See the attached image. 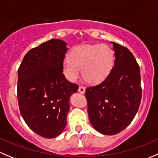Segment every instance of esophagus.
Instances as JSON below:
<instances>
[{"instance_id": "obj_1", "label": "esophagus", "mask_w": 158, "mask_h": 158, "mask_svg": "<svg viewBox=\"0 0 158 158\" xmlns=\"http://www.w3.org/2000/svg\"><path fill=\"white\" fill-rule=\"evenodd\" d=\"M78 90H79V92L80 93V94H85V92H86V88L84 87V86H80L79 87V89H78Z\"/></svg>"}]
</instances>
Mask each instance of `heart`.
I'll use <instances>...</instances> for the list:
<instances>
[{"label":"heart","mask_w":158,"mask_h":158,"mask_svg":"<svg viewBox=\"0 0 158 158\" xmlns=\"http://www.w3.org/2000/svg\"><path fill=\"white\" fill-rule=\"evenodd\" d=\"M114 53L107 45H83L75 48L70 58L63 61V72L71 82L80 76L82 69L84 79L89 83L101 82L107 78L113 67Z\"/></svg>","instance_id":"1"}]
</instances>
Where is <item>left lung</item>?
I'll return each mask as SVG.
<instances>
[{
	"instance_id": "1",
	"label": "left lung",
	"mask_w": 158,
	"mask_h": 158,
	"mask_svg": "<svg viewBox=\"0 0 158 158\" xmlns=\"http://www.w3.org/2000/svg\"><path fill=\"white\" fill-rule=\"evenodd\" d=\"M114 64L105 80L87 87L89 122L97 132L115 135L133 120L142 97L140 69L133 54L112 42Z\"/></svg>"
}]
</instances>
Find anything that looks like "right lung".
Masks as SVG:
<instances>
[{"instance_id":"right-lung-1","label":"right lung","mask_w":158,"mask_h":158,"mask_svg":"<svg viewBox=\"0 0 158 158\" xmlns=\"http://www.w3.org/2000/svg\"><path fill=\"white\" fill-rule=\"evenodd\" d=\"M68 51L64 41L52 39L31 49L18 70V101L27 126L45 138L62 132L67 123L69 98L78 85L63 74Z\"/></svg>"}]
</instances>
